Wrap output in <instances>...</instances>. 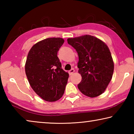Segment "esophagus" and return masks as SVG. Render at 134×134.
<instances>
[{"label":"esophagus","instance_id":"34e87169","mask_svg":"<svg viewBox=\"0 0 134 134\" xmlns=\"http://www.w3.org/2000/svg\"><path fill=\"white\" fill-rule=\"evenodd\" d=\"M74 72V70L72 69L70 70V71H69V73L70 75H71V74H72V73H73Z\"/></svg>","mask_w":134,"mask_h":134}]
</instances>
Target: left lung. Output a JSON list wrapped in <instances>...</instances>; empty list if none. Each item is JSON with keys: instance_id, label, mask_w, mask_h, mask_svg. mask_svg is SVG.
Returning <instances> with one entry per match:
<instances>
[{"instance_id": "obj_1", "label": "left lung", "mask_w": 134, "mask_h": 134, "mask_svg": "<svg viewBox=\"0 0 134 134\" xmlns=\"http://www.w3.org/2000/svg\"><path fill=\"white\" fill-rule=\"evenodd\" d=\"M67 42L79 55L77 67L82 77L79 89L90 97L100 95L108 87L114 70L109 49L100 40L89 35L68 38Z\"/></svg>"}]
</instances>
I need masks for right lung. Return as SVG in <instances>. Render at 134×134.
Returning a JSON list of instances; mask_svg holds the SVG:
<instances>
[{
    "mask_svg": "<svg viewBox=\"0 0 134 134\" xmlns=\"http://www.w3.org/2000/svg\"><path fill=\"white\" fill-rule=\"evenodd\" d=\"M64 42L61 38L42 40L32 47L27 57L25 72L29 83L38 96L48 102L62 97L69 79L57 57Z\"/></svg>",
    "mask_w": 134,
    "mask_h": 134,
    "instance_id": "right-lung-1",
    "label": "right lung"
}]
</instances>
